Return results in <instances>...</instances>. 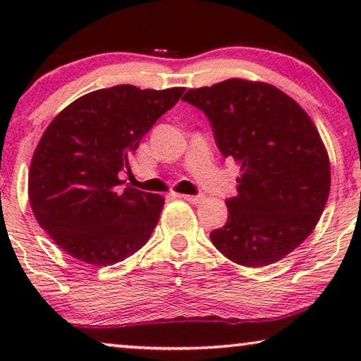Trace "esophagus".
<instances>
[{
    "mask_svg": "<svg viewBox=\"0 0 361 361\" xmlns=\"http://www.w3.org/2000/svg\"><path fill=\"white\" fill-rule=\"evenodd\" d=\"M176 197H179L182 200L190 202V204H199V202L204 200V195H187V194H176Z\"/></svg>",
    "mask_w": 361,
    "mask_h": 361,
    "instance_id": "obj_1",
    "label": "esophagus"
}]
</instances>
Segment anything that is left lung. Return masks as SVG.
I'll return each mask as SVG.
<instances>
[{
    "label": "left lung",
    "mask_w": 361,
    "mask_h": 361,
    "mask_svg": "<svg viewBox=\"0 0 361 361\" xmlns=\"http://www.w3.org/2000/svg\"><path fill=\"white\" fill-rule=\"evenodd\" d=\"M209 116L221 154L240 166L228 220L210 233L226 258L248 268L283 259L317 225L330 192V162L298 102L264 82L228 78L182 97Z\"/></svg>",
    "instance_id": "obj_1"
}]
</instances>
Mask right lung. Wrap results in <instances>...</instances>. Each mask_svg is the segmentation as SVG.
<instances>
[{
	"label": "right lung",
	"mask_w": 361,
	"mask_h": 361,
	"mask_svg": "<svg viewBox=\"0 0 361 361\" xmlns=\"http://www.w3.org/2000/svg\"><path fill=\"white\" fill-rule=\"evenodd\" d=\"M184 87L116 85L87 93L51 121L34 151L27 192L32 214L72 258L110 266L146 245L164 199L118 185L152 125Z\"/></svg>",
	"instance_id": "right-lung-1"
}]
</instances>
